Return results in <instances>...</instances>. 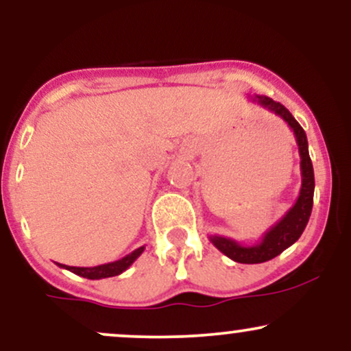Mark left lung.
Returning a JSON list of instances; mask_svg holds the SVG:
<instances>
[{"instance_id": "left-lung-1", "label": "left lung", "mask_w": 351, "mask_h": 351, "mask_svg": "<svg viewBox=\"0 0 351 351\" xmlns=\"http://www.w3.org/2000/svg\"><path fill=\"white\" fill-rule=\"evenodd\" d=\"M252 102H257L261 107L267 108L272 114L279 115L285 123L291 127L295 135V142L299 145L300 155V171H302V188L295 204L285 213L280 221H277L274 226L263 236V239L254 245H243L231 237L223 236H209V241L219 249L224 256L232 259L234 263L241 264H261L265 261H271L285 249L291 247L297 239L302 236L305 226L308 223L310 213L313 206V189H315V178H313L312 160L308 155L307 135L300 123L293 119L291 112L287 110L280 102H276L265 95H254Z\"/></svg>"}]
</instances>
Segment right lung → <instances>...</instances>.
<instances>
[{"mask_svg":"<svg viewBox=\"0 0 351 351\" xmlns=\"http://www.w3.org/2000/svg\"><path fill=\"white\" fill-rule=\"evenodd\" d=\"M145 251V245L142 247L135 249L134 252H130L128 256L122 257V259L115 261V263H108V264H102V265H95V267H71V265H64V264H58L59 267L67 269V271L77 274L80 277H86V279L90 280H97V279H107V277H114L119 276L127 271L132 264L135 263L136 259L140 257V254Z\"/></svg>","mask_w":351,"mask_h":351,"instance_id":"right-lung-1","label":"right lung"}]
</instances>
